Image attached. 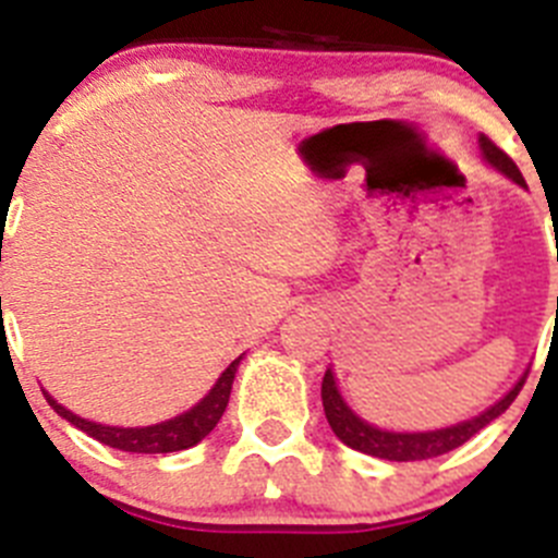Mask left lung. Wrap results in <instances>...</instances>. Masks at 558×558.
I'll list each match as a JSON object with an SVG mask.
<instances>
[{
  "instance_id": "8db88e82",
  "label": "left lung",
  "mask_w": 558,
  "mask_h": 558,
  "mask_svg": "<svg viewBox=\"0 0 558 558\" xmlns=\"http://www.w3.org/2000/svg\"><path fill=\"white\" fill-rule=\"evenodd\" d=\"M481 150L489 165H495L497 170L506 172V175L514 179L517 184H525V179H522V172L520 167L514 165V159H511L506 150H500L489 136H481ZM522 386H525V379H520V383H517V386L511 388L500 402H495V405H492L489 411H483L481 416L470 418V422H461V425L445 427V430H430V433H388L368 425V422H363V418H357L352 411H349L347 402L340 399L338 388H335L332 372L324 374L322 399H324V413H327L329 427H332L335 436H338L347 447L366 452V456H374V458H386V461H425V458L445 456V452L466 445L475 433H481L489 422H495V418L500 416L511 402H514Z\"/></svg>"
}]
</instances>
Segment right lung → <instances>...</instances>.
Segmentation results:
<instances>
[{"label": "right lung", "instance_id": "add662e5", "mask_svg": "<svg viewBox=\"0 0 558 558\" xmlns=\"http://www.w3.org/2000/svg\"><path fill=\"white\" fill-rule=\"evenodd\" d=\"M240 357L220 374V379L215 383L209 393L201 399L198 405L192 408V411L181 413V416L170 418V422H161V425H150V427H106V425H95V422H86V418L75 416L72 411H66L63 405H58L56 399L47 397V402L56 408L58 416H63L66 422L77 427V430L88 433L92 438H97L100 445L113 447V450H125V452H179V450H190L201 441V438L209 436L215 430V425L223 416L226 405H229V393H231V383H234V372Z\"/></svg>", "mask_w": 558, "mask_h": 558}]
</instances>
